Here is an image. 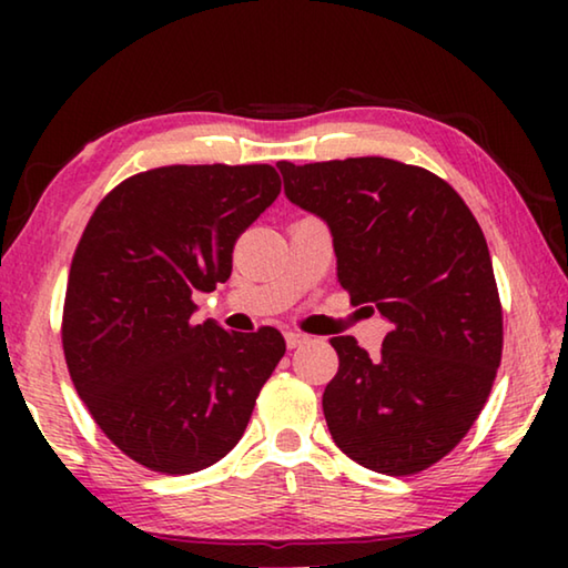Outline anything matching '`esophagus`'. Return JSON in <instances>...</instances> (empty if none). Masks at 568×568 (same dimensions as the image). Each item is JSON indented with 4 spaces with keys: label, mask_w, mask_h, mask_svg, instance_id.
<instances>
[{
    "label": "esophagus",
    "mask_w": 568,
    "mask_h": 568,
    "mask_svg": "<svg viewBox=\"0 0 568 568\" xmlns=\"http://www.w3.org/2000/svg\"><path fill=\"white\" fill-rule=\"evenodd\" d=\"M285 343H287V348H297V345L307 343V335L305 333H297V331H287L285 333Z\"/></svg>",
    "instance_id": "esophagus-1"
}]
</instances>
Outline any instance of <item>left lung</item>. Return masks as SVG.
I'll list each match as a JSON object with an SVG mask.
<instances>
[{"mask_svg":"<svg viewBox=\"0 0 568 568\" xmlns=\"http://www.w3.org/2000/svg\"><path fill=\"white\" fill-rule=\"evenodd\" d=\"M277 168L287 200L331 227L351 303L390 323L378 358L353 335L331 338L341 365L323 413L335 446L378 474H418L468 434L501 363L486 237L458 192L423 168L388 158Z\"/></svg>","mask_w":568,"mask_h":568,"instance_id":"1","label":"left lung"}]
</instances>
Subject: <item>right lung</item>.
Masks as SVG:
<instances>
[{"mask_svg": "<svg viewBox=\"0 0 568 568\" xmlns=\"http://www.w3.org/2000/svg\"><path fill=\"white\" fill-rule=\"evenodd\" d=\"M281 195L271 165H170L120 182L74 250L62 345L77 393L124 456L185 476L245 434L285 353L275 328L195 325L192 295L233 273V247Z\"/></svg>", "mask_w": 568, "mask_h": 568, "instance_id": "right-lung-1", "label": "right lung"}]
</instances>
